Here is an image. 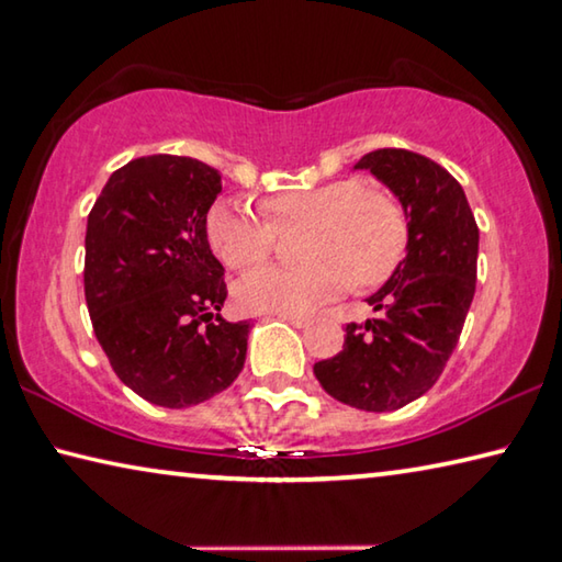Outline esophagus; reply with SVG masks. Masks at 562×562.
Segmentation results:
<instances>
[{"label": "esophagus", "instance_id": "esophagus-1", "mask_svg": "<svg viewBox=\"0 0 562 562\" xmlns=\"http://www.w3.org/2000/svg\"><path fill=\"white\" fill-rule=\"evenodd\" d=\"M278 317L280 319H288L290 325H295V327H307L310 325V319L305 317V315H295V313H278Z\"/></svg>", "mask_w": 562, "mask_h": 562}]
</instances>
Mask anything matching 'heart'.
<instances>
[{
	"mask_svg": "<svg viewBox=\"0 0 562 562\" xmlns=\"http://www.w3.org/2000/svg\"><path fill=\"white\" fill-rule=\"evenodd\" d=\"M267 220L235 202H215L204 220L207 243L222 262L245 270L274 247V227L307 225L300 252L307 265H265L235 284V297L255 313H307L350 288H378L407 252L403 204L358 180H335L272 194Z\"/></svg>",
	"mask_w": 562,
	"mask_h": 562,
	"instance_id": "1",
	"label": "heart"
}]
</instances>
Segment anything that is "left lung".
<instances>
[{"mask_svg": "<svg viewBox=\"0 0 562 562\" xmlns=\"http://www.w3.org/2000/svg\"><path fill=\"white\" fill-rule=\"evenodd\" d=\"M370 169L403 202L407 255L368 305L364 325L345 327L342 350L315 362V378L340 403L390 413L413 403L442 375L460 340L477 278V225L448 169L409 149H375Z\"/></svg>", "mask_w": 562, "mask_h": 562, "instance_id": "1", "label": "left lung"}]
</instances>
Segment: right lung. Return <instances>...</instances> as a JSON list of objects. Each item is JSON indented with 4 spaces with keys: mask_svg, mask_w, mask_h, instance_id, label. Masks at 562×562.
I'll use <instances>...</instances> for the list:
<instances>
[{
    "mask_svg": "<svg viewBox=\"0 0 562 562\" xmlns=\"http://www.w3.org/2000/svg\"><path fill=\"white\" fill-rule=\"evenodd\" d=\"M222 190L192 157H137L112 172L87 217L85 297L114 375L159 407H190L233 385L249 323L220 315L225 267L204 220Z\"/></svg>",
    "mask_w": 562,
    "mask_h": 562,
    "instance_id": "1",
    "label": "right lung"
}]
</instances>
